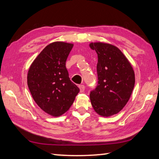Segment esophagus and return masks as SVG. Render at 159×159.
I'll return each instance as SVG.
<instances>
[{
	"mask_svg": "<svg viewBox=\"0 0 159 159\" xmlns=\"http://www.w3.org/2000/svg\"><path fill=\"white\" fill-rule=\"evenodd\" d=\"M79 88H80V93H83L84 92V90H85V86L83 85H80L79 86Z\"/></svg>",
	"mask_w": 159,
	"mask_h": 159,
	"instance_id": "1",
	"label": "esophagus"
}]
</instances>
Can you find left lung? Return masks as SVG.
<instances>
[{
    "label": "left lung",
    "mask_w": 159,
    "mask_h": 159,
    "mask_svg": "<svg viewBox=\"0 0 159 159\" xmlns=\"http://www.w3.org/2000/svg\"><path fill=\"white\" fill-rule=\"evenodd\" d=\"M98 54V83L90 98L95 111L102 116H111L127 104L133 92L135 79L133 67L117 47L104 43H91Z\"/></svg>",
    "instance_id": "left-lung-1"
}]
</instances>
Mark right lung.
<instances>
[{
	"mask_svg": "<svg viewBox=\"0 0 159 159\" xmlns=\"http://www.w3.org/2000/svg\"><path fill=\"white\" fill-rule=\"evenodd\" d=\"M74 45L54 42L47 45L29 67L27 84L40 108L52 116L69 110L79 88L71 81L66 61Z\"/></svg>",
	"mask_w": 159,
	"mask_h": 159,
	"instance_id": "right-lung-1",
	"label": "right lung"
}]
</instances>
